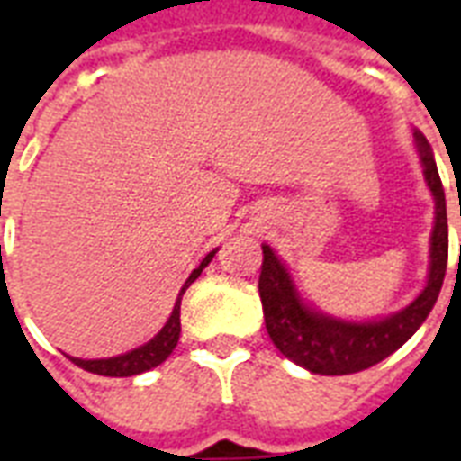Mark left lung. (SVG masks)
Masks as SVG:
<instances>
[{"instance_id":"obj_1","label":"left lung","mask_w":461,"mask_h":461,"mask_svg":"<svg viewBox=\"0 0 461 461\" xmlns=\"http://www.w3.org/2000/svg\"><path fill=\"white\" fill-rule=\"evenodd\" d=\"M414 146L421 159L426 186L436 201V222L430 231L429 280L409 306L373 321H344L322 313L299 294L289 267L270 246L263 244L258 292L267 335L289 361L306 371L347 375L371 368L400 349L436 306L447 270V208L433 148L421 131H414Z\"/></svg>"}]
</instances>
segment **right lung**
Instances as JSON below:
<instances>
[{"label":"right lung","instance_id":"right-lung-1","mask_svg":"<svg viewBox=\"0 0 461 461\" xmlns=\"http://www.w3.org/2000/svg\"><path fill=\"white\" fill-rule=\"evenodd\" d=\"M217 249L205 256L201 260V266L195 267L194 273L188 275V280L184 282V287H181L179 296H176V303L172 308V315L167 318V322L162 325L158 335L153 339H148L146 344H140L136 349L126 351V354H119V357H110V358H76V357H68L74 361L76 366H81L86 371L90 373H97V375H110V378H129V375H139V373H146L155 366H159L165 361L169 354L174 351L176 342H179V332H181V321H179V313H181V296L186 292L195 280H198V275L203 273V267H208V263L215 258Z\"/></svg>","mask_w":461,"mask_h":461}]
</instances>
